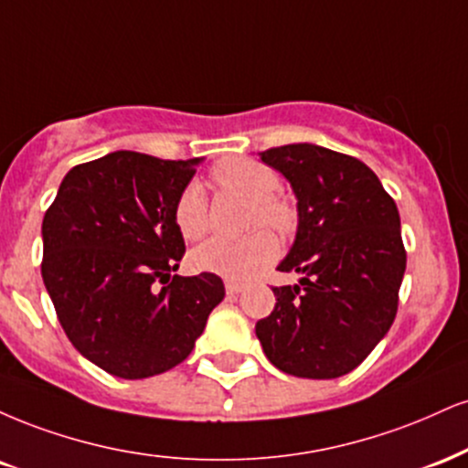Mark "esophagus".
Listing matches in <instances>:
<instances>
[{
  "mask_svg": "<svg viewBox=\"0 0 468 468\" xmlns=\"http://www.w3.org/2000/svg\"><path fill=\"white\" fill-rule=\"evenodd\" d=\"M224 288H227L229 296H235V294H239V292H244V283H238V281H227V283H224Z\"/></svg>",
  "mask_w": 468,
  "mask_h": 468,
  "instance_id": "esophagus-1",
  "label": "esophagus"
}]
</instances>
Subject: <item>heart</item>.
<instances>
[{
    "mask_svg": "<svg viewBox=\"0 0 468 468\" xmlns=\"http://www.w3.org/2000/svg\"><path fill=\"white\" fill-rule=\"evenodd\" d=\"M213 180L252 202L249 224L268 227L288 235L296 227V211L290 202L277 198L281 178L272 167L252 159H227L213 167ZM174 222L185 239H198L207 230V196L200 183L185 185L174 205ZM277 239L268 230H255L249 238H213L191 252V266L198 272L241 281L257 274L277 257Z\"/></svg>",
    "mask_w": 468,
    "mask_h": 468,
    "instance_id": "obj_1",
    "label": "heart"
}]
</instances>
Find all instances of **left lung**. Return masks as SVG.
I'll use <instances>...</instances> for the list:
<instances>
[{
    "instance_id": "obj_1",
    "label": "left lung",
    "mask_w": 468,
    "mask_h": 468,
    "mask_svg": "<svg viewBox=\"0 0 468 468\" xmlns=\"http://www.w3.org/2000/svg\"><path fill=\"white\" fill-rule=\"evenodd\" d=\"M296 196L298 227L274 288L277 305L255 334L283 373L335 379L384 340L397 316L405 272L401 219L377 174L356 156L316 144L259 152Z\"/></svg>"
}]
</instances>
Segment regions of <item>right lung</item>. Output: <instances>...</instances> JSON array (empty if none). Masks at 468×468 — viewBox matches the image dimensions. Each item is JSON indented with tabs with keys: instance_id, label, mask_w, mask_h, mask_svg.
I'll return each instance as SVG.
<instances>
[{
	"instance_id": "1",
	"label": "right lung",
	"mask_w": 468,
	"mask_h": 468,
	"mask_svg": "<svg viewBox=\"0 0 468 468\" xmlns=\"http://www.w3.org/2000/svg\"><path fill=\"white\" fill-rule=\"evenodd\" d=\"M200 163L111 152L71 167L43 218L41 274L60 326L122 379L187 359L224 298L218 274L172 277L185 252L174 205Z\"/></svg>"
}]
</instances>
